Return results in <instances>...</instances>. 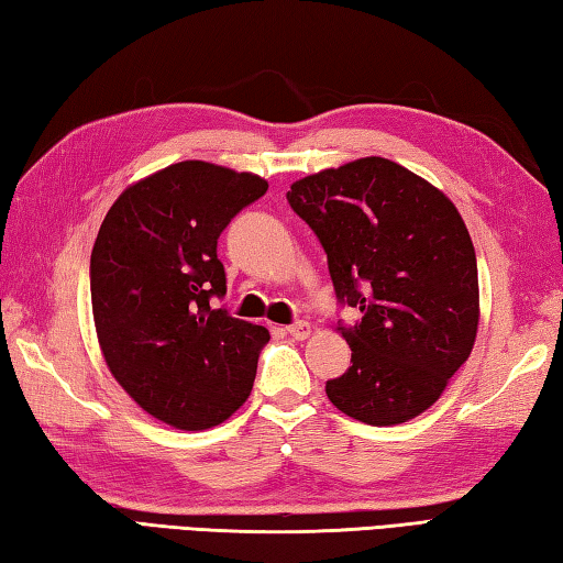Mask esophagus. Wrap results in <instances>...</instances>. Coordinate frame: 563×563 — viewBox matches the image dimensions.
I'll list each match as a JSON object with an SVG mask.
<instances>
[{"instance_id": "esophagus-1", "label": "esophagus", "mask_w": 563, "mask_h": 563, "mask_svg": "<svg viewBox=\"0 0 563 563\" xmlns=\"http://www.w3.org/2000/svg\"><path fill=\"white\" fill-rule=\"evenodd\" d=\"M310 332H312L310 322H302V319H297V322H292V324L288 327V334H290L292 339H297V341L307 339V336H310Z\"/></svg>"}]
</instances>
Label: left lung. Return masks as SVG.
I'll list each match as a JSON object with an SVG mask.
<instances>
[{
	"mask_svg": "<svg viewBox=\"0 0 563 563\" xmlns=\"http://www.w3.org/2000/svg\"><path fill=\"white\" fill-rule=\"evenodd\" d=\"M288 202L322 244L351 349L327 380L341 412L366 424L412 420L439 400L478 332V266L444 192L388 158H361L297 180Z\"/></svg>",
	"mask_w": 563,
	"mask_h": 563,
	"instance_id": "obj_1",
	"label": "left lung"
}]
</instances>
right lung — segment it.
Returning a JSON list of instances; mask_svg holds the SVG:
<instances>
[{
	"instance_id": "add662e5",
	"label": "right lung",
	"mask_w": 563,
	"mask_h": 563,
	"mask_svg": "<svg viewBox=\"0 0 563 563\" xmlns=\"http://www.w3.org/2000/svg\"><path fill=\"white\" fill-rule=\"evenodd\" d=\"M268 183L205 161L168 165L109 209L92 249L90 292L112 376L156 420L187 432L246 402L268 329L231 317L217 239Z\"/></svg>"
}]
</instances>
